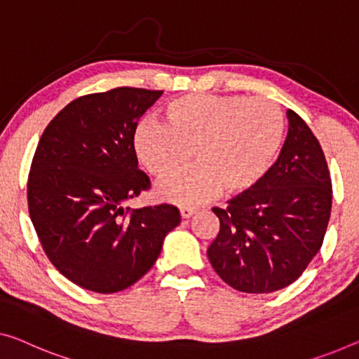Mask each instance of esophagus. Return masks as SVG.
Returning a JSON list of instances; mask_svg holds the SVG:
<instances>
[{"label": "esophagus", "instance_id": "34e87169", "mask_svg": "<svg viewBox=\"0 0 359 359\" xmlns=\"http://www.w3.org/2000/svg\"><path fill=\"white\" fill-rule=\"evenodd\" d=\"M195 214V208H180L182 219H189Z\"/></svg>", "mask_w": 359, "mask_h": 359}]
</instances>
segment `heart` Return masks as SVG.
<instances>
[{
	"label": "heart",
	"mask_w": 359,
	"mask_h": 359,
	"mask_svg": "<svg viewBox=\"0 0 359 359\" xmlns=\"http://www.w3.org/2000/svg\"><path fill=\"white\" fill-rule=\"evenodd\" d=\"M165 126L145 119L133 130L138 161L165 177L191 159L194 168L158 184V195L179 206H196L222 190L243 195L263 182L279 156L285 116L274 101L242 95L191 93L170 100Z\"/></svg>",
	"instance_id": "obj_1"
}]
</instances>
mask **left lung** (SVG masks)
<instances>
[{
	"mask_svg": "<svg viewBox=\"0 0 359 359\" xmlns=\"http://www.w3.org/2000/svg\"><path fill=\"white\" fill-rule=\"evenodd\" d=\"M267 177L248 194L212 208L217 237L208 258L221 279L245 293H271L295 282L323 247L332 180L318 138L295 111Z\"/></svg>",
	"mask_w": 359,
	"mask_h": 359,
	"instance_id": "8db88e82",
	"label": "left lung"
}]
</instances>
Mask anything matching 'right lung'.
<instances>
[{
  "label": "right lung",
  "mask_w": 359,
  "mask_h": 359,
  "mask_svg": "<svg viewBox=\"0 0 359 359\" xmlns=\"http://www.w3.org/2000/svg\"><path fill=\"white\" fill-rule=\"evenodd\" d=\"M163 92L119 87L80 96L57 112L36 147L27 200L48 259L96 293H116L156 263L179 226L172 205L126 210L149 189L138 169L133 130Z\"/></svg>",
  "instance_id": "right-lung-1"
}]
</instances>
